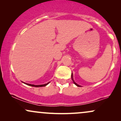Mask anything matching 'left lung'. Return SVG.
I'll return each mask as SVG.
<instances>
[{
    "instance_id": "obj_1",
    "label": "left lung",
    "mask_w": 121,
    "mask_h": 121,
    "mask_svg": "<svg viewBox=\"0 0 121 121\" xmlns=\"http://www.w3.org/2000/svg\"><path fill=\"white\" fill-rule=\"evenodd\" d=\"M71 78H72V81H73V83H74V84L75 85H76L77 86H78V87H80V86H81L77 84V83L75 82V81H74V80H73V73H72V75H71Z\"/></svg>"
}]
</instances>
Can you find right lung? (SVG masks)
Masks as SVG:
<instances>
[{
    "label": "right lung",
    "mask_w": 121,
    "mask_h": 121,
    "mask_svg": "<svg viewBox=\"0 0 121 121\" xmlns=\"http://www.w3.org/2000/svg\"><path fill=\"white\" fill-rule=\"evenodd\" d=\"M23 82L24 84L27 85H29V86H35V87H43V86H47V85H48L50 82H48L47 84H43V85H33V84H27V83H25L24 82Z\"/></svg>",
    "instance_id": "right-lung-1"
}]
</instances>
